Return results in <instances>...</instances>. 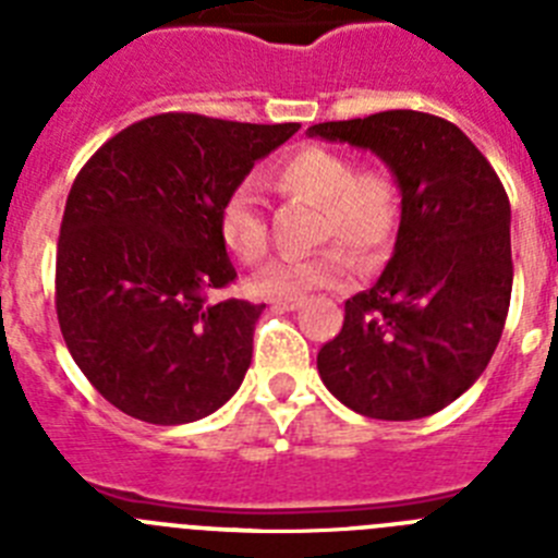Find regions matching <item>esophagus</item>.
<instances>
[{"label": "esophagus", "mask_w": 558, "mask_h": 558, "mask_svg": "<svg viewBox=\"0 0 558 558\" xmlns=\"http://www.w3.org/2000/svg\"><path fill=\"white\" fill-rule=\"evenodd\" d=\"M274 307H279V310H299V307H302V299H276Z\"/></svg>", "instance_id": "1"}]
</instances>
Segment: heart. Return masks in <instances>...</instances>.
<instances>
[{"label": "heart", "instance_id": "b5f03b06", "mask_svg": "<svg viewBox=\"0 0 558 558\" xmlns=\"http://www.w3.org/2000/svg\"><path fill=\"white\" fill-rule=\"evenodd\" d=\"M274 190L318 206L315 240H338L360 259H372L391 243L399 223V186L383 165L354 167L343 150L302 145L284 153L268 170ZM218 231L226 248L245 265L268 254V220L248 184L226 195L218 211ZM327 245L307 256H282L265 265L248 282L259 299H302L313 290L338 288L352 274V256Z\"/></svg>", "mask_w": 558, "mask_h": 558}]
</instances>
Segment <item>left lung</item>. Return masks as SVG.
I'll return each mask as SVG.
<instances>
[{"label":"left lung","instance_id":"8db88e82","mask_svg":"<svg viewBox=\"0 0 558 558\" xmlns=\"http://www.w3.org/2000/svg\"><path fill=\"white\" fill-rule=\"evenodd\" d=\"M307 133L372 150L402 195L393 256L347 302L318 374L368 418L430 416L481 377L500 343L514 282L509 195L470 136L433 113L379 111Z\"/></svg>","mask_w":558,"mask_h":558}]
</instances>
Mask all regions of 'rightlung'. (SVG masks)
<instances>
[{"mask_svg":"<svg viewBox=\"0 0 558 558\" xmlns=\"http://www.w3.org/2000/svg\"><path fill=\"white\" fill-rule=\"evenodd\" d=\"M299 128L156 113L77 172L58 236L56 310L69 354L113 408L186 425L234 397L265 304L209 302L236 279L218 211Z\"/></svg>","mask_w":558,"mask_h":558,"instance_id":"add662e5","label":"right lung"}]
</instances>
